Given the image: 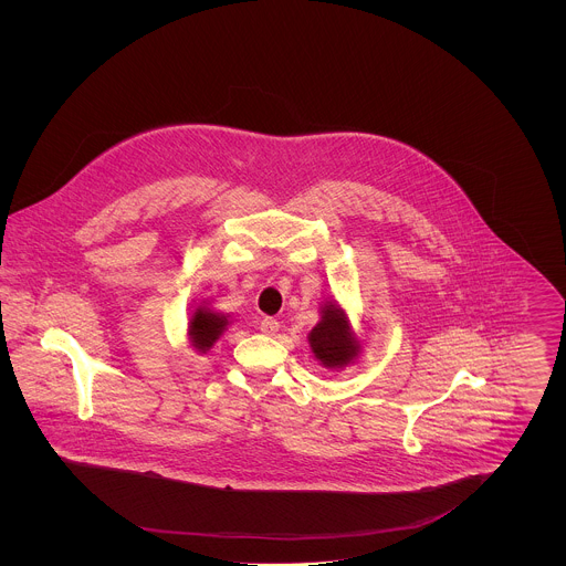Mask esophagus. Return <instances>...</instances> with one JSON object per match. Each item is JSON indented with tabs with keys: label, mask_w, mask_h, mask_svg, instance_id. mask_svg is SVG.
<instances>
[{
	"label": "esophagus",
	"mask_w": 566,
	"mask_h": 566,
	"mask_svg": "<svg viewBox=\"0 0 566 566\" xmlns=\"http://www.w3.org/2000/svg\"><path fill=\"white\" fill-rule=\"evenodd\" d=\"M259 328H261L265 335H275V333H277V328H280V323H277V321H273V318H263L261 324H259Z\"/></svg>",
	"instance_id": "obj_1"
}]
</instances>
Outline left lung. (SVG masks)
I'll return each instance as SVG.
<instances>
[{"label":"left lung","mask_w":566,"mask_h":566,"mask_svg":"<svg viewBox=\"0 0 566 566\" xmlns=\"http://www.w3.org/2000/svg\"><path fill=\"white\" fill-rule=\"evenodd\" d=\"M307 342L316 360L331 371L354 365L363 352V342L354 333L346 310L335 298L321 303V321L307 333Z\"/></svg>","instance_id":"left-lung-1"}]
</instances>
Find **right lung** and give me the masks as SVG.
I'll return each instance as SVG.
<instances>
[{
  "label": "right lung",
  "instance_id": "right-lung-1",
  "mask_svg": "<svg viewBox=\"0 0 566 566\" xmlns=\"http://www.w3.org/2000/svg\"><path fill=\"white\" fill-rule=\"evenodd\" d=\"M229 324H231V314L218 312L212 307V303L203 301L201 305H197L190 312L189 328H187V337L192 350L199 354L212 350Z\"/></svg>",
  "mask_w": 566,
  "mask_h": 566
}]
</instances>
